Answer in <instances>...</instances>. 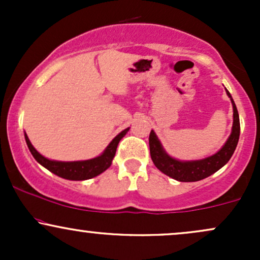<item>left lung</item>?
<instances>
[{"label": "left lung", "mask_w": 260, "mask_h": 260, "mask_svg": "<svg viewBox=\"0 0 260 260\" xmlns=\"http://www.w3.org/2000/svg\"><path fill=\"white\" fill-rule=\"evenodd\" d=\"M226 94L231 100L232 109H234V123H232L231 134L225 144L222 145V148L210 156L201 160L188 161L175 159L164 149L156 133L151 129L150 136H149L150 156L154 165L162 174L180 182H197L215 174L217 170H220L229 162L232 154L235 153L236 147H237L238 139H240V116H238L235 101L228 89H226Z\"/></svg>", "instance_id": "8db88e82"}]
</instances>
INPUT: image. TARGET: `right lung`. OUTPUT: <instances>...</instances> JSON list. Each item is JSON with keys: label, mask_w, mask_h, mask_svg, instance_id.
Returning <instances> with one entry per match:
<instances>
[{"label": "right lung", "mask_w": 260, "mask_h": 260, "mask_svg": "<svg viewBox=\"0 0 260 260\" xmlns=\"http://www.w3.org/2000/svg\"><path fill=\"white\" fill-rule=\"evenodd\" d=\"M128 131H129V127L122 131L121 133H118L99 156L92 157V159L89 160L79 161H57L47 159V157L41 155L37 149L32 147V144L30 143V140H29L28 136H26V133H24V137L26 145H28L31 155L41 166H44L45 169L51 171L52 174L57 175L58 177L64 178V180L84 181L90 180L92 177H96L98 175L103 174L104 171H106V170L111 166L118 143H120V140L126 136Z\"/></svg>", "instance_id": "1"}]
</instances>
